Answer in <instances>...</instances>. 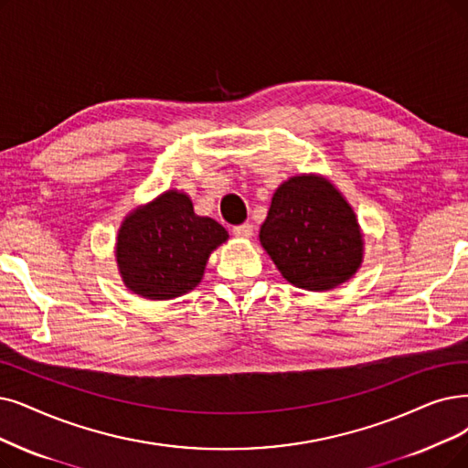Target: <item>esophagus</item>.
Returning a JSON list of instances; mask_svg holds the SVG:
<instances>
[{
	"instance_id": "esophagus-1",
	"label": "esophagus",
	"mask_w": 468,
	"mask_h": 468,
	"mask_svg": "<svg viewBox=\"0 0 468 468\" xmlns=\"http://www.w3.org/2000/svg\"><path fill=\"white\" fill-rule=\"evenodd\" d=\"M232 232H234L238 238H251V234H253V224H251V222L238 224V227L232 229Z\"/></svg>"
}]
</instances>
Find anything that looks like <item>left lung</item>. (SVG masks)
<instances>
[{
	"label": "left lung",
	"mask_w": 468,
	"mask_h": 468,
	"mask_svg": "<svg viewBox=\"0 0 468 468\" xmlns=\"http://www.w3.org/2000/svg\"><path fill=\"white\" fill-rule=\"evenodd\" d=\"M259 238L288 282L313 292L346 282L363 259L353 209L316 176H293L280 186Z\"/></svg>",
	"instance_id": "8db88e82"
}]
</instances>
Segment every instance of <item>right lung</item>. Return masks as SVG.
<instances>
[{
	"instance_id": "obj_1",
	"label": "right lung",
	"mask_w": 468,
	"mask_h": 468,
	"mask_svg": "<svg viewBox=\"0 0 468 468\" xmlns=\"http://www.w3.org/2000/svg\"><path fill=\"white\" fill-rule=\"evenodd\" d=\"M229 232L194 213L186 194L169 190L126 217L119 230L117 261L124 284L149 299H171L194 290L209 253Z\"/></svg>"
}]
</instances>
